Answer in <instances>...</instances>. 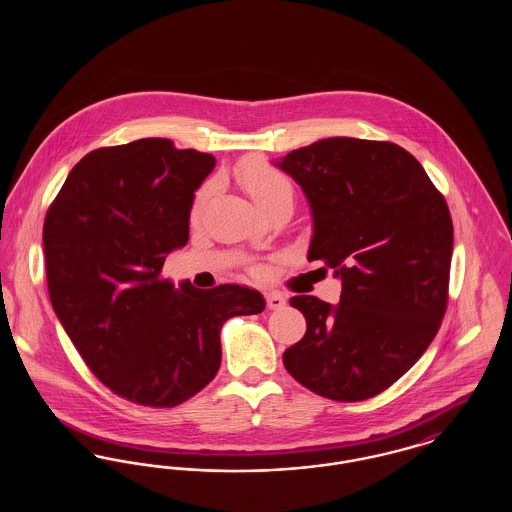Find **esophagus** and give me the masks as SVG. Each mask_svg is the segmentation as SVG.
Listing matches in <instances>:
<instances>
[{"label": "esophagus", "instance_id": "obj_1", "mask_svg": "<svg viewBox=\"0 0 512 512\" xmlns=\"http://www.w3.org/2000/svg\"><path fill=\"white\" fill-rule=\"evenodd\" d=\"M267 307L270 311H278V309H284L286 307V299L284 295L276 292L267 293Z\"/></svg>", "mask_w": 512, "mask_h": 512}]
</instances>
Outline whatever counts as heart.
<instances>
[{
  "instance_id": "b5f03b06",
  "label": "heart",
  "mask_w": 512,
  "mask_h": 512,
  "mask_svg": "<svg viewBox=\"0 0 512 512\" xmlns=\"http://www.w3.org/2000/svg\"><path fill=\"white\" fill-rule=\"evenodd\" d=\"M242 184L245 192L251 195V199L265 209L268 203H272L276 197L284 194H292V186L286 180V176L280 171H276L272 165L265 161H249L242 171ZM211 188L205 186L195 195L194 205H192V219H197L201 209L207 203Z\"/></svg>"
}]
</instances>
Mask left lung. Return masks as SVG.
<instances>
[{"label": "left lung", "mask_w": 512, "mask_h": 512, "mask_svg": "<svg viewBox=\"0 0 512 512\" xmlns=\"http://www.w3.org/2000/svg\"><path fill=\"white\" fill-rule=\"evenodd\" d=\"M276 165L309 199V261L341 278L336 307L315 295L290 299L307 332L284 351V366L322 397L365 401L438 334L453 253L449 207L422 165L391 142L326 138Z\"/></svg>", "instance_id": "left-lung-1"}]
</instances>
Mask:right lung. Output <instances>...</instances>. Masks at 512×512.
Masks as SVG:
<instances>
[{
    "label": "right lung",
    "mask_w": 512,
    "mask_h": 512,
    "mask_svg": "<svg viewBox=\"0 0 512 512\" xmlns=\"http://www.w3.org/2000/svg\"><path fill=\"white\" fill-rule=\"evenodd\" d=\"M215 157L167 138L99 147L69 172L44 220L55 315L101 384L132 403L171 409L219 372L220 328L257 315V290H174L167 255L188 244L194 192Z\"/></svg>",
    "instance_id": "obj_1"
}]
</instances>
